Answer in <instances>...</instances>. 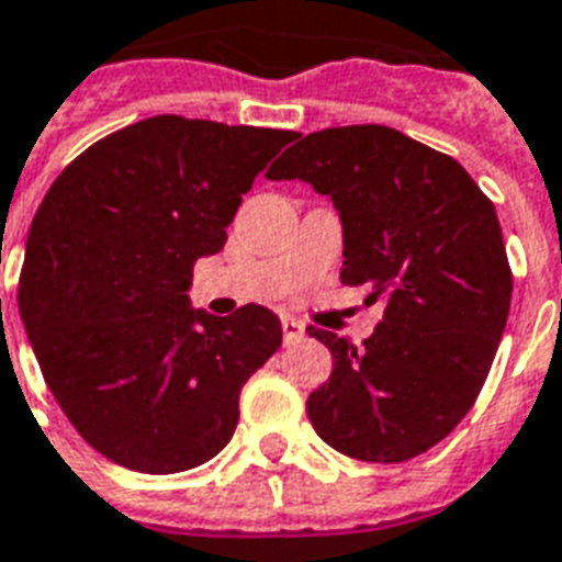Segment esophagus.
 <instances>
[{"label":"esophagus","instance_id":"obj_1","mask_svg":"<svg viewBox=\"0 0 562 562\" xmlns=\"http://www.w3.org/2000/svg\"><path fill=\"white\" fill-rule=\"evenodd\" d=\"M281 331H284V344H296V340L305 337V326H302L299 319H293V316H284V319H281Z\"/></svg>","mask_w":562,"mask_h":562}]
</instances>
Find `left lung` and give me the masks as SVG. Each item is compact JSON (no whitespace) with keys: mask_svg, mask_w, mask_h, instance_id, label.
I'll return each instance as SVG.
<instances>
[{"mask_svg":"<svg viewBox=\"0 0 562 562\" xmlns=\"http://www.w3.org/2000/svg\"><path fill=\"white\" fill-rule=\"evenodd\" d=\"M269 180H305L344 225L340 281L385 302L364 346L323 328L326 385L307 417L361 462H406L471 412L504 335L513 272L495 204L453 156L382 124L299 136Z\"/></svg>","mask_w":562,"mask_h":562,"instance_id":"left-lung-1","label":"left lung"}]
</instances>
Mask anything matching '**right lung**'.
Masks as SVG:
<instances>
[{"mask_svg": "<svg viewBox=\"0 0 562 562\" xmlns=\"http://www.w3.org/2000/svg\"><path fill=\"white\" fill-rule=\"evenodd\" d=\"M290 130L156 115L100 138L37 206L20 316L46 385L97 453L142 474L204 465L231 441L239 391L281 346L263 305H189L198 257Z\"/></svg>", "mask_w": 562, "mask_h": 562, "instance_id": "add662e5", "label": "right lung"}]
</instances>
